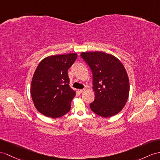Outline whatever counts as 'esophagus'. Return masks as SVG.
<instances>
[{
	"mask_svg": "<svg viewBox=\"0 0 160 160\" xmlns=\"http://www.w3.org/2000/svg\"><path fill=\"white\" fill-rule=\"evenodd\" d=\"M85 90V89H78V92L79 93H83Z\"/></svg>",
	"mask_w": 160,
	"mask_h": 160,
	"instance_id": "obj_1",
	"label": "esophagus"
}]
</instances>
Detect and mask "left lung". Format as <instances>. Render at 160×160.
<instances>
[{
	"label": "left lung",
	"instance_id": "1",
	"mask_svg": "<svg viewBox=\"0 0 160 160\" xmlns=\"http://www.w3.org/2000/svg\"><path fill=\"white\" fill-rule=\"evenodd\" d=\"M81 56L93 74L95 99L91 110L103 118L113 116L123 109L129 96V79L121 61L103 52H82Z\"/></svg>",
	"mask_w": 160,
	"mask_h": 160
}]
</instances>
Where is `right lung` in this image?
I'll return each mask as SVG.
<instances>
[{"label":"right lung","mask_w":160,"mask_h":160,"mask_svg":"<svg viewBox=\"0 0 160 160\" xmlns=\"http://www.w3.org/2000/svg\"><path fill=\"white\" fill-rule=\"evenodd\" d=\"M77 58L75 53L45 58L35 70L30 93L35 108L46 117L58 118L71 109L75 92L69 86L68 70Z\"/></svg>","instance_id":"obj_1"}]
</instances>
